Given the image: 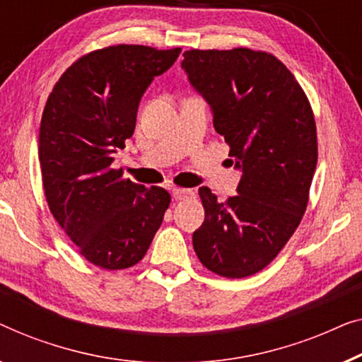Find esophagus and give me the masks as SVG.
Instances as JSON below:
<instances>
[{
	"instance_id": "esophagus-1",
	"label": "esophagus",
	"mask_w": 362,
	"mask_h": 362,
	"mask_svg": "<svg viewBox=\"0 0 362 362\" xmlns=\"http://www.w3.org/2000/svg\"><path fill=\"white\" fill-rule=\"evenodd\" d=\"M172 197H174L175 202L185 200V198L193 197V192L188 190V188H174V190H172Z\"/></svg>"
}]
</instances>
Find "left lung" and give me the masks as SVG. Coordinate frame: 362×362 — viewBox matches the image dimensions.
I'll return each instance as SVG.
<instances>
[{
  "label": "left lung",
  "mask_w": 362,
  "mask_h": 362,
  "mask_svg": "<svg viewBox=\"0 0 362 362\" xmlns=\"http://www.w3.org/2000/svg\"><path fill=\"white\" fill-rule=\"evenodd\" d=\"M182 69L243 172L226 202L198 190L205 221L193 249L218 276L249 277L274 261L307 210L318 159L312 106L292 72L262 50L192 49Z\"/></svg>",
  "instance_id": "left-lung-1"
}]
</instances>
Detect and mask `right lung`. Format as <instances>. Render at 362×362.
Listing matches in <instances>:
<instances>
[{"label":"right lung","mask_w":362,"mask_h":362,"mask_svg":"<svg viewBox=\"0 0 362 362\" xmlns=\"http://www.w3.org/2000/svg\"><path fill=\"white\" fill-rule=\"evenodd\" d=\"M180 50L128 44L93 50L65 70L45 103L39 160L50 213L101 269L139 262L170 205L169 192L123 179L113 160L134 132L146 88Z\"/></svg>","instance_id":"add662e5"}]
</instances>
